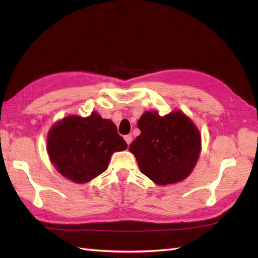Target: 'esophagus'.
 <instances>
[{
	"instance_id": "34e87169",
	"label": "esophagus",
	"mask_w": 258,
	"mask_h": 258,
	"mask_svg": "<svg viewBox=\"0 0 258 258\" xmlns=\"http://www.w3.org/2000/svg\"><path fill=\"white\" fill-rule=\"evenodd\" d=\"M124 140L126 141V143H127V145H130L131 143H132V140H133V138H132V135H125L124 136Z\"/></svg>"
}]
</instances>
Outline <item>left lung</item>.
Returning a JSON list of instances; mask_svg holds the SVG:
<instances>
[{
  "mask_svg": "<svg viewBox=\"0 0 258 258\" xmlns=\"http://www.w3.org/2000/svg\"><path fill=\"white\" fill-rule=\"evenodd\" d=\"M140 136L130 145L141 172L157 185L180 182L193 171L201 153V134L189 117L174 111L161 116L147 111L139 119Z\"/></svg>",
  "mask_w": 258,
  "mask_h": 258,
  "instance_id": "obj_1",
  "label": "left lung"
}]
</instances>
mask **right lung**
Segmentation results:
<instances>
[{
  "label": "right lung",
  "mask_w": 258,
  "mask_h": 258,
  "mask_svg": "<svg viewBox=\"0 0 258 258\" xmlns=\"http://www.w3.org/2000/svg\"><path fill=\"white\" fill-rule=\"evenodd\" d=\"M126 149L115 124L96 112L87 117L70 115L54 124L47 134V154L54 167L78 184L106 171L113 153Z\"/></svg>",
  "instance_id": "1"
}]
</instances>
